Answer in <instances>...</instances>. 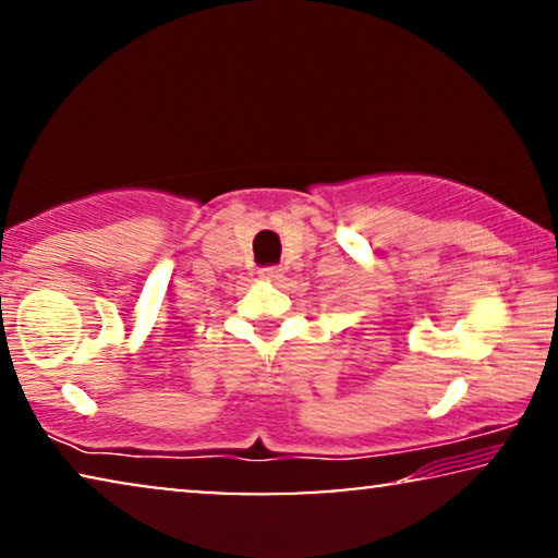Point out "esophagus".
<instances>
[{"label":"esophagus","instance_id":"obj_1","mask_svg":"<svg viewBox=\"0 0 558 558\" xmlns=\"http://www.w3.org/2000/svg\"><path fill=\"white\" fill-rule=\"evenodd\" d=\"M258 274H262V277L269 279V281L281 279V269H279V266H264V269L258 271Z\"/></svg>","mask_w":558,"mask_h":558}]
</instances>
